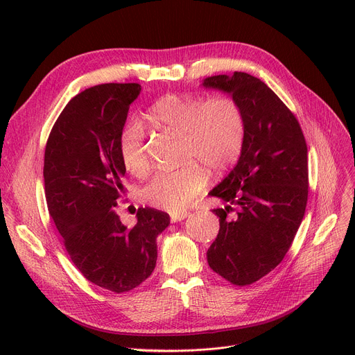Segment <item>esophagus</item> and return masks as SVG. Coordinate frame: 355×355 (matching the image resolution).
<instances>
[{"mask_svg": "<svg viewBox=\"0 0 355 355\" xmlns=\"http://www.w3.org/2000/svg\"><path fill=\"white\" fill-rule=\"evenodd\" d=\"M191 214L190 213H173L171 214V221L173 223H178V221H181V220H184V218H187V217H190Z\"/></svg>", "mask_w": 355, "mask_h": 355, "instance_id": "obj_1", "label": "esophagus"}]
</instances>
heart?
Returning a JSON list of instances; mask_svg holds the SVG:
<instances>
[{
    "mask_svg": "<svg viewBox=\"0 0 355 355\" xmlns=\"http://www.w3.org/2000/svg\"><path fill=\"white\" fill-rule=\"evenodd\" d=\"M151 123L182 139V161L175 171H159L144 189L148 204L166 211H182L206 189L207 177L223 174L239 161L245 146L246 121L236 99L227 95L206 99L191 95H168L148 112ZM121 158L126 170L142 177L149 170L145 132L139 122H129L121 135ZM200 164L197 166L195 162Z\"/></svg>",
    "mask_w": 355,
    "mask_h": 355,
    "instance_id": "heart-1",
    "label": "heart"
}]
</instances>
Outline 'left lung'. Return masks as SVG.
<instances>
[{"label":"left lung","instance_id":"obj_1","mask_svg":"<svg viewBox=\"0 0 355 355\" xmlns=\"http://www.w3.org/2000/svg\"><path fill=\"white\" fill-rule=\"evenodd\" d=\"M201 85L227 93L245 114L243 151L210 191L226 206L213 210L220 230L207 250L216 273L245 286L282 262L301 226L308 201V148L292 112L260 79L234 71Z\"/></svg>","mask_w":355,"mask_h":355}]
</instances>
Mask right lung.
<instances>
[{"mask_svg": "<svg viewBox=\"0 0 355 355\" xmlns=\"http://www.w3.org/2000/svg\"><path fill=\"white\" fill-rule=\"evenodd\" d=\"M138 83H106L74 96L55 121L44 151L47 207L64 248L89 282L115 293L151 276L157 237L170 216L145 207L128 227L115 213L125 194L119 142Z\"/></svg>", "mask_w": 355, "mask_h": 355, "instance_id": "right-lung-1", "label": "right lung"}]
</instances>
